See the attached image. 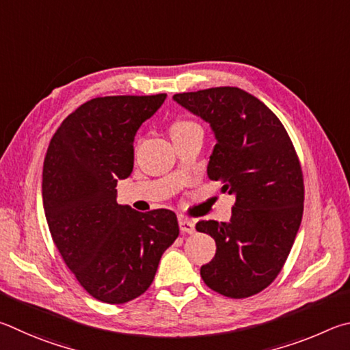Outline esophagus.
<instances>
[{
  "mask_svg": "<svg viewBox=\"0 0 350 350\" xmlns=\"http://www.w3.org/2000/svg\"><path fill=\"white\" fill-rule=\"evenodd\" d=\"M178 224H180V230L183 232V234H193L195 232V223L192 221V219H189L186 217H180Z\"/></svg>",
  "mask_w": 350,
  "mask_h": 350,
  "instance_id": "1",
  "label": "esophagus"
}]
</instances>
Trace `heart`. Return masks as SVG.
<instances>
[{
	"label": "heart",
	"instance_id": "1",
	"mask_svg": "<svg viewBox=\"0 0 350 350\" xmlns=\"http://www.w3.org/2000/svg\"><path fill=\"white\" fill-rule=\"evenodd\" d=\"M197 124H193L191 121H176L174 126H172V133H176V132H183V131H187V129L195 127Z\"/></svg>",
	"mask_w": 350,
	"mask_h": 350
}]
</instances>
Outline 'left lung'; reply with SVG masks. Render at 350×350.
<instances>
[{"label":"left lung","instance_id":"8db88e82","mask_svg":"<svg viewBox=\"0 0 350 350\" xmlns=\"http://www.w3.org/2000/svg\"><path fill=\"white\" fill-rule=\"evenodd\" d=\"M174 101L211 126L215 147L207 176L237 198L229 221L197 223L217 244L201 278L224 297H252L277 278L301 224L304 186L295 149L277 115L243 89L186 92Z\"/></svg>","mask_w":350,"mask_h":350}]
</instances>
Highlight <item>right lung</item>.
<instances>
[{
    "label": "right lung",
    "instance_id": "obj_1",
    "mask_svg": "<svg viewBox=\"0 0 350 350\" xmlns=\"http://www.w3.org/2000/svg\"><path fill=\"white\" fill-rule=\"evenodd\" d=\"M165 96L94 98L61 122L46 153L49 230L79 284L103 303H127L149 289L161 255L180 235L172 211L116 203V183L133 169L135 135Z\"/></svg>",
    "mask_w": 350,
    "mask_h": 350
}]
</instances>
